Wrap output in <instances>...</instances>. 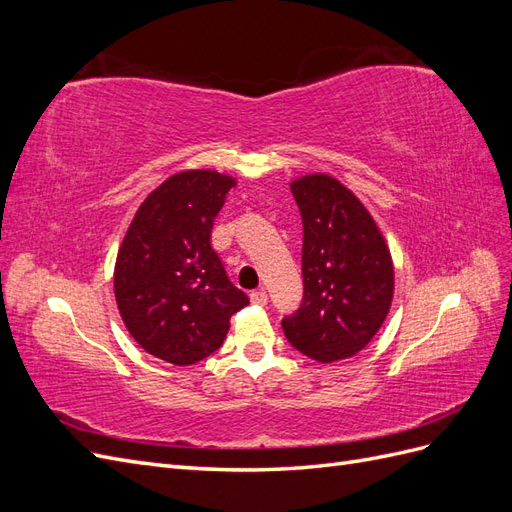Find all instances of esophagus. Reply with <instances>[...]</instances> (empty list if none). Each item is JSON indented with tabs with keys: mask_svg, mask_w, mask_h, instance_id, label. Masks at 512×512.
I'll list each match as a JSON object with an SVG mask.
<instances>
[{
	"mask_svg": "<svg viewBox=\"0 0 512 512\" xmlns=\"http://www.w3.org/2000/svg\"><path fill=\"white\" fill-rule=\"evenodd\" d=\"M250 301L254 303V305H267V292L265 290H254L252 294H250Z\"/></svg>",
	"mask_w": 512,
	"mask_h": 512,
	"instance_id": "obj_1",
	"label": "esophagus"
}]
</instances>
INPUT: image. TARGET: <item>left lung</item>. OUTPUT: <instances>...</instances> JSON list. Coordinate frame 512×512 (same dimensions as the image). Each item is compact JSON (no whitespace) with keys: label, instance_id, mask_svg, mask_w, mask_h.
<instances>
[{"label":"left lung","instance_id":"1","mask_svg":"<svg viewBox=\"0 0 512 512\" xmlns=\"http://www.w3.org/2000/svg\"><path fill=\"white\" fill-rule=\"evenodd\" d=\"M303 218V303L282 320L288 342L320 363L350 359L389 316L395 267L378 222L327 173L290 181Z\"/></svg>","mask_w":512,"mask_h":512}]
</instances>
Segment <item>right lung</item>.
I'll use <instances>...</instances> for the list:
<instances>
[{
  "label": "right lung",
  "instance_id": "right-lung-1",
  "mask_svg": "<svg viewBox=\"0 0 512 512\" xmlns=\"http://www.w3.org/2000/svg\"><path fill=\"white\" fill-rule=\"evenodd\" d=\"M237 179L190 168L164 179L136 209L115 260V301L145 352L192 365L218 350L230 316L250 303L228 280L211 228Z\"/></svg>",
  "mask_w": 512,
  "mask_h": 512
}]
</instances>
